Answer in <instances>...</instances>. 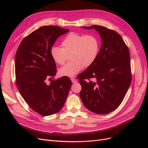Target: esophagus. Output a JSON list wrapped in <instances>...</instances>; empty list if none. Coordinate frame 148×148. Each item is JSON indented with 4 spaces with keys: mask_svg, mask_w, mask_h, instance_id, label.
<instances>
[{
    "mask_svg": "<svg viewBox=\"0 0 148 148\" xmlns=\"http://www.w3.org/2000/svg\"><path fill=\"white\" fill-rule=\"evenodd\" d=\"M71 82L73 83H76L77 82V80H76L75 78H71Z\"/></svg>",
    "mask_w": 148,
    "mask_h": 148,
    "instance_id": "1",
    "label": "esophagus"
}]
</instances>
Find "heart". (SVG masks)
<instances>
[{"label": "heart", "instance_id": "b5f03b06", "mask_svg": "<svg viewBox=\"0 0 148 148\" xmlns=\"http://www.w3.org/2000/svg\"><path fill=\"white\" fill-rule=\"evenodd\" d=\"M62 47L53 46L50 53L56 63L63 65L66 54L70 55L71 62L59 69L61 76L72 77L84 66L88 67L95 62L99 52V41L93 34L84 35L77 33L67 34L61 42Z\"/></svg>", "mask_w": 148, "mask_h": 148}]
</instances>
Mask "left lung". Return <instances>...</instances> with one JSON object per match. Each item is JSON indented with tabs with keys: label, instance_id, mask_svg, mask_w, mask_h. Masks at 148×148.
Wrapping results in <instances>:
<instances>
[{
	"label": "left lung",
	"instance_id": "left-lung-1",
	"mask_svg": "<svg viewBox=\"0 0 148 148\" xmlns=\"http://www.w3.org/2000/svg\"><path fill=\"white\" fill-rule=\"evenodd\" d=\"M95 29L102 45L95 62L78 76L79 96L86 109L97 114L115 110L122 103L132 81L128 48L116 31L102 26H82ZM95 78L93 82L89 79Z\"/></svg>",
	"mask_w": 148,
	"mask_h": 148
}]
</instances>
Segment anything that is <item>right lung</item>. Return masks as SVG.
Returning <instances> with one entry per match:
<instances>
[{
    "mask_svg": "<svg viewBox=\"0 0 148 148\" xmlns=\"http://www.w3.org/2000/svg\"><path fill=\"white\" fill-rule=\"evenodd\" d=\"M69 31L58 26H42L22 40L16 53V86L31 108L42 115L60 111L71 86L67 77L46 83V79L53 78L57 72L51 49L58 38Z\"/></svg>",
    "mask_w": 148,
    "mask_h": 148,
    "instance_id": "right-lung-1",
    "label": "right lung"
}]
</instances>
